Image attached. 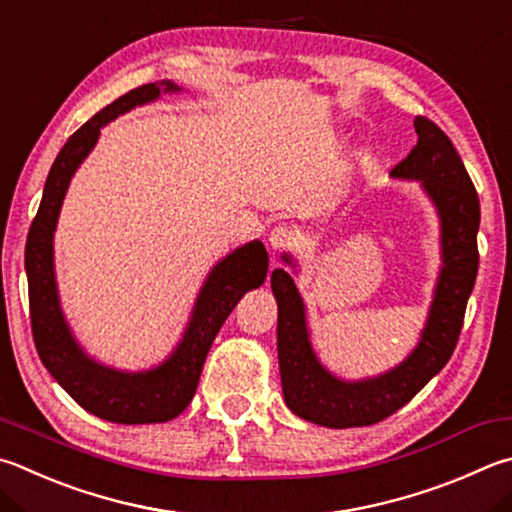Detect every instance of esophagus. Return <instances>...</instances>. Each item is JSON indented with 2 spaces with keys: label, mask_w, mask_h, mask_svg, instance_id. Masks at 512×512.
Wrapping results in <instances>:
<instances>
[{
  "label": "esophagus",
  "mask_w": 512,
  "mask_h": 512,
  "mask_svg": "<svg viewBox=\"0 0 512 512\" xmlns=\"http://www.w3.org/2000/svg\"><path fill=\"white\" fill-rule=\"evenodd\" d=\"M268 241H271L273 250H284V248H293L297 237H295V230L293 228L280 224V226H275L271 230V235H268Z\"/></svg>",
  "instance_id": "esophagus-1"
}]
</instances>
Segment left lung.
I'll list each match as a JSON object with an SVG mask.
<instances>
[{
	"mask_svg": "<svg viewBox=\"0 0 512 512\" xmlns=\"http://www.w3.org/2000/svg\"><path fill=\"white\" fill-rule=\"evenodd\" d=\"M418 141L392 176L418 181L439 215L441 271L416 347L385 374L345 380L322 365L311 345L306 306L293 277L275 268L271 288L277 300V358L288 410L322 427L374 425L401 410L439 374L457 347L463 313L475 288L479 253V197L454 145L432 120L414 118ZM295 268V259L284 253Z\"/></svg>",
	"mask_w": 512,
	"mask_h": 512,
	"instance_id": "obj_1",
	"label": "left lung"
}]
</instances>
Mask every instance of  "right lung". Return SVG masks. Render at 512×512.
I'll return each instance as SVG.
<instances>
[{"label": "right lung", "mask_w": 512, "mask_h": 512, "mask_svg": "<svg viewBox=\"0 0 512 512\" xmlns=\"http://www.w3.org/2000/svg\"><path fill=\"white\" fill-rule=\"evenodd\" d=\"M183 91L172 80L150 82L120 96L87 120L53 161L40 208L26 239L24 266L29 277L31 327L37 353L58 385L87 412L111 423H165L179 416L197 392L199 376L221 324L237 302L266 280L268 253L259 239L248 241L212 266L194 300L190 320L170 356L156 367L123 371L89 356L64 318L55 282L53 235L62 201L82 161L94 150L100 129L134 107Z\"/></svg>", "instance_id": "obj_1"}]
</instances>
